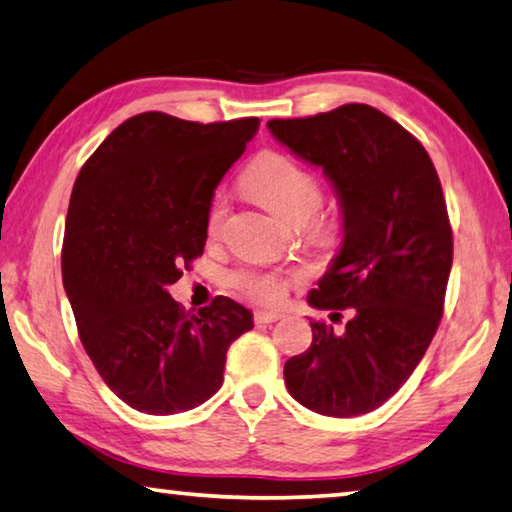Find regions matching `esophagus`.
Here are the masks:
<instances>
[{"label": "esophagus", "mask_w": 512, "mask_h": 512, "mask_svg": "<svg viewBox=\"0 0 512 512\" xmlns=\"http://www.w3.org/2000/svg\"><path fill=\"white\" fill-rule=\"evenodd\" d=\"M280 318H282L280 311H255V323H259V325L275 323V320H280Z\"/></svg>", "instance_id": "obj_1"}]
</instances>
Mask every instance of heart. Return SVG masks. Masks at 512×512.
Instances as JSON below:
<instances>
[{
	"label": "heart",
	"instance_id": "1",
	"mask_svg": "<svg viewBox=\"0 0 512 512\" xmlns=\"http://www.w3.org/2000/svg\"><path fill=\"white\" fill-rule=\"evenodd\" d=\"M244 183L266 210L280 216L287 223L302 225L318 212L323 203V185L314 171L302 167L296 160L282 153H264L250 164ZM228 203L223 196H216L205 216V232L214 239L221 235ZM314 216V215H313ZM315 217V216H314ZM343 223L339 214L323 212L309 223L311 239L320 246H334L341 237ZM298 273L264 271V268H239L230 275V287L239 296L255 302H277L284 298L287 287L298 282Z\"/></svg>",
	"mask_w": 512,
	"mask_h": 512
}]
</instances>
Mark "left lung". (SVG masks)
<instances>
[{
  "instance_id": "obj_1",
  "label": "left lung",
  "mask_w": 512,
  "mask_h": 512,
  "mask_svg": "<svg viewBox=\"0 0 512 512\" xmlns=\"http://www.w3.org/2000/svg\"><path fill=\"white\" fill-rule=\"evenodd\" d=\"M268 128L339 194L343 244L309 305L332 309V323L350 316L341 329L311 320V348L284 363V381L316 413H370L411 377L443 318L454 241L436 167L406 128L366 103Z\"/></svg>"
}]
</instances>
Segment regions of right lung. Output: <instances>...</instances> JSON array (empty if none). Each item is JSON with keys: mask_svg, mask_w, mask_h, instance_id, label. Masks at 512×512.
I'll list each match as a JSON object with an SVG mask.
<instances>
[{"mask_svg": "<svg viewBox=\"0 0 512 512\" xmlns=\"http://www.w3.org/2000/svg\"><path fill=\"white\" fill-rule=\"evenodd\" d=\"M257 128V117L198 124L142 112L76 178L63 284L94 368L137 411L171 415L210 400L232 341L253 329L235 300L189 314L167 289L203 255L214 189Z\"/></svg>", "mask_w": 512, "mask_h": 512, "instance_id": "add662e5", "label": "right lung"}]
</instances>
